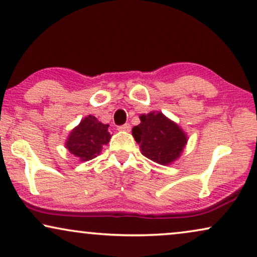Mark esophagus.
<instances>
[{
  "mask_svg": "<svg viewBox=\"0 0 257 257\" xmlns=\"http://www.w3.org/2000/svg\"><path fill=\"white\" fill-rule=\"evenodd\" d=\"M117 129L121 132H129L131 131V124H129V123H125V124L123 125H118Z\"/></svg>",
  "mask_w": 257,
  "mask_h": 257,
  "instance_id": "obj_1",
  "label": "esophagus"
}]
</instances>
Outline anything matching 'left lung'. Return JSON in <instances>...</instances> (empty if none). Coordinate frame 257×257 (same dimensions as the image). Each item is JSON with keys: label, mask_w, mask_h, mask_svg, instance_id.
<instances>
[{"label": "left lung", "mask_w": 257, "mask_h": 257, "mask_svg": "<svg viewBox=\"0 0 257 257\" xmlns=\"http://www.w3.org/2000/svg\"><path fill=\"white\" fill-rule=\"evenodd\" d=\"M140 119L132 133L143 155L163 166L179 159L188 141L186 133L161 111L142 114Z\"/></svg>", "instance_id": "left-lung-1"}]
</instances>
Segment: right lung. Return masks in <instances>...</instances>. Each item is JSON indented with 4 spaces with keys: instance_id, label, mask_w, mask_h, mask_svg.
<instances>
[{
    "instance_id": "1",
    "label": "right lung",
    "mask_w": 257,
    "mask_h": 257,
    "mask_svg": "<svg viewBox=\"0 0 257 257\" xmlns=\"http://www.w3.org/2000/svg\"><path fill=\"white\" fill-rule=\"evenodd\" d=\"M108 126L109 124L101 123L95 116H87L71 131L66 142V148L70 154L78 157L81 162L94 159L111 138Z\"/></svg>"
}]
</instances>
